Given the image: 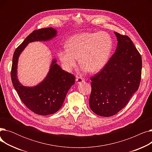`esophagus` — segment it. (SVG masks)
Masks as SVG:
<instances>
[{"mask_svg":"<svg viewBox=\"0 0 152 152\" xmlns=\"http://www.w3.org/2000/svg\"><path fill=\"white\" fill-rule=\"evenodd\" d=\"M76 80L77 83H81L84 81V79L81 76H77Z\"/></svg>","mask_w":152,"mask_h":152,"instance_id":"34e87169","label":"esophagus"}]
</instances>
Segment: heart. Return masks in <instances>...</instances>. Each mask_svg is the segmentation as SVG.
Returning a JSON list of instances; mask_svg holds the SVG:
<instances>
[{
  "instance_id": "b5f03b06",
  "label": "heart",
  "mask_w": 152,
  "mask_h": 152,
  "mask_svg": "<svg viewBox=\"0 0 152 152\" xmlns=\"http://www.w3.org/2000/svg\"><path fill=\"white\" fill-rule=\"evenodd\" d=\"M112 49V40L105 32L83 33L71 37L66 48L58 51L63 68L69 71L76 65L77 58L84 71L101 70L107 63Z\"/></svg>"
}]
</instances>
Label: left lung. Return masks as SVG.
Returning a JSON list of instances; mask_svg holds the SVG:
<instances>
[{"label": "left lung", "mask_w": 152, "mask_h": 152, "mask_svg": "<svg viewBox=\"0 0 152 152\" xmlns=\"http://www.w3.org/2000/svg\"><path fill=\"white\" fill-rule=\"evenodd\" d=\"M118 46L103 69L91 77L89 105L94 113L108 117L128 103L140 85L142 57L131 39L115 32Z\"/></svg>", "instance_id": "obj_1"}]
</instances>
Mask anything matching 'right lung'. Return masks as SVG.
Wrapping results in <instances>:
<instances>
[{"label": "right lung", "mask_w": 152, "mask_h": 152, "mask_svg": "<svg viewBox=\"0 0 152 152\" xmlns=\"http://www.w3.org/2000/svg\"><path fill=\"white\" fill-rule=\"evenodd\" d=\"M56 34L57 31L52 28L34 30L16 49L13 56L11 78L14 88L25 106L39 115L53 114L60 110L68 91L75 83V77L63 70L54 60L48 75L41 84L33 87H25L17 78L18 58L28 43L47 41Z\"/></svg>", "instance_id": "right-lung-1"}]
</instances>
